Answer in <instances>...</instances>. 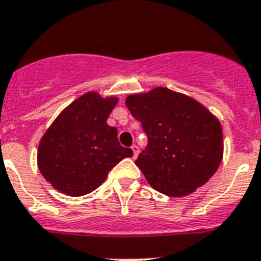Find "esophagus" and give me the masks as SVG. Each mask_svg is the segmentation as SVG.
<instances>
[{
  "label": "esophagus",
  "mask_w": 261,
  "mask_h": 261,
  "mask_svg": "<svg viewBox=\"0 0 261 261\" xmlns=\"http://www.w3.org/2000/svg\"><path fill=\"white\" fill-rule=\"evenodd\" d=\"M131 149H133V158L134 159H137V156H138V153H139V148H138V146H135V144H134L133 147H131Z\"/></svg>",
  "instance_id": "obj_1"
}]
</instances>
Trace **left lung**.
<instances>
[{"label": "left lung", "mask_w": 261, "mask_h": 261, "mask_svg": "<svg viewBox=\"0 0 261 261\" xmlns=\"http://www.w3.org/2000/svg\"><path fill=\"white\" fill-rule=\"evenodd\" d=\"M126 106L148 137L135 164L148 184L169 197L202 187L223 158L221 122L192 97L158 87L126 97Z\"/></svg>", "instance_id": "left-lung-1"}]
</instances>
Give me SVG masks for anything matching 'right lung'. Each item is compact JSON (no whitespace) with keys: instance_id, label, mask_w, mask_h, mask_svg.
<instances>
[{"instance_id":"1","label":"right lung","mask_w":261,"mask_h":261,"mask_svg":"<svg viewBox=\"0 0 261 261\" xmlns=\"http://www.w3.org/2000/svg\"><path fill=\"white\" fill-rule=\"evenodd\" d=\"M117 103L115 96L84 93L47 128L38 146V168L60 193H90L122 159L133 156L118 142L117 128L106 123Z\"/></svg>"}]
</instances>
